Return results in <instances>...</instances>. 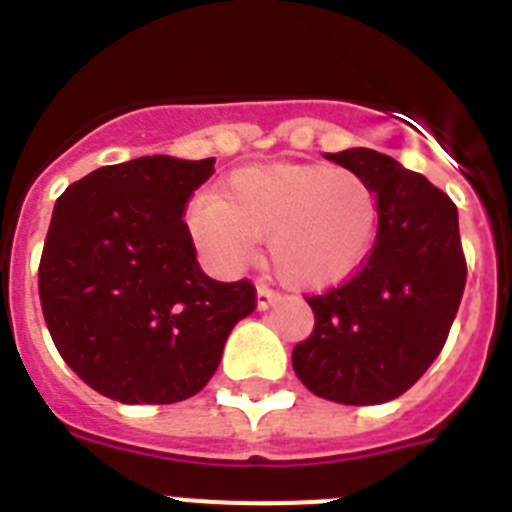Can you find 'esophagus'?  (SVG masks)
Wrapping results in <instances>:
<instances>
[{"label": "esophagus", "instance_id": "esophagus-1", "mask_svg": "<svg viewBox=\"0 0 512 512\" xmlns=\"http://www.w3.org/2000/svg\"><path fill=\"white\" fill-rule=\"evenodd\" d=\"M256 302H259V310H269L271 305L282 302V292L266 287V284H259V289H256Z\"/></svg>", "mask_w": 512, "mask_h": 512}]
</instances>
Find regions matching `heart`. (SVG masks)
<instances>
[{"label": "heart", "instance_id": "b5f03b06", "mask_svg": "<svg viewBox=\"0 0 512 512\" xmlns=\"http://www.w3.org/2000/svg\"><path fill=\"white\" fill-rule=\"evenodd\" d=\"M379 194L356 171L269 164L230 174L220 197L187 210L194 246L220 271H238L269 239L279 277L305 289L346 282L366 264L379 230Z\"/></svg>", "mask_w": 512, "mask_h": 512}]
</instances>
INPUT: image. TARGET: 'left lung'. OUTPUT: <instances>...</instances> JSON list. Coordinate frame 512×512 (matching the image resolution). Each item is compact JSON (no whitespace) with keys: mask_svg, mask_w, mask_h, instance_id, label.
<instances>
[{"mask_svg":"<svg viewBox=\"0 0 512 512\" xmlns=\"http://www.w3.org/2000/svg\"><path fill=\"white\" fill-rule=\"evenodd\" d=\"M379 194V230L354 277L310 295V338L292 366L312 395L379 405L408 392L441 354L459 310L467 259L459 215L446 192L372 148L325 153Z\"/></svg>","mask_w":512,"mask_h":512,"instance_id":"8db88e82","label":"left lung"}]
</instances>
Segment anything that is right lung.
<instances>
[{
	"mask_svg": "<svg viewBox=\"0 0 512 512\" xmlns=\"http://www.w3.org/2000/svg\"><path fill=\"white\" fill-rule=\"evenodd\" d=\"M215 158L143 156L102 166L56 200L38 266L43 318L63 361L125 405H171L210 382L248 279L215 282L197 264L184 207Z\"/></svg>",
	"mask_w": 512,
	"mask_h": 512,
	"instance_id": "right-lung-1",
	"label": "right lung"
}]
</instances>
